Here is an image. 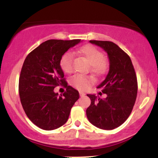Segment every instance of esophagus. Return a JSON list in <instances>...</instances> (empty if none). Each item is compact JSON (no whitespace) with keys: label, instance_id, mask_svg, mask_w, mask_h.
I'll list each match as a JSON object with an SVG mask.
<instances>
[{"label":"esophagus","instance_id":"obj_1","mask_svg":"<svg viewBox=\"0 0 158 158\" xmlns=\"http://www.w3.org/2000/svg\"><path fill=\"white\" fill-rule=\"evenodd\" d=\"M79 95H80V97H84L85 94L84 93H83V92L79 91Z\"/></svg>","mask_w":158,"mask_h":158}]
</instances>
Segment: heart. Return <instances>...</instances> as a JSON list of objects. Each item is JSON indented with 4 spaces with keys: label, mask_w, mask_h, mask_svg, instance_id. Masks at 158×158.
I'll return each instance as SVG.
<instances>
[{
    "label": "heart",
    "mask_w": 158,
    "mask_h": 158,
    "mask_svg": "<svg viewBox=\"0 0 158 158\" xmlns=\"http://www.w3.org/2000/svg\"><path fill=\"white\" fill-rule=\"evenodd\" d=\"M79 53L86 59L87 62L90 65V70L94 74L101 76L106 72L107 64L104 56L95 47L87 45L79 50ZM60 65L64 73H70L73 70V55L70 52L64 53L61 59ZM70 83L77 89L85 90L93 83V79L84 76L74 75L70 79Z\"/></svg>",
    "instance_id": "1"
}]
</instances>
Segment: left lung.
I'll return each mask as SVG.
<instances>
[{"label": "left lung", "mask_w": 158, "mask_h": 158, "mask_svg": "<svg viewBox=\"0 0 158 158\" xmlns=\"http://www.w3.org/2000/svg\"><path fill=\"white\" fill-rule=\"evenodd\" d=\"M108 54L109 70L97 88L107 95L100 99L95 94H87L91 103L86 115L94 126L112 130L123 124L131 113L137 94V81L130 57L117 44L108 41H90Z\"/></svg>", "instance_id": "1"}]
</instances>
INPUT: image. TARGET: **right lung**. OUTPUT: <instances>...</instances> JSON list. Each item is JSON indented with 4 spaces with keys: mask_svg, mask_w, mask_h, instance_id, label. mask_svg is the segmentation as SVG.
Returning a JSON list of instances; mask_svg holds the SVG:
<instances>
[{
    "mask_svg": "<svg viewBox=\"0 0 158 158\" xmlns=\"http://www.w3.org/2000/svg\"><path fill=\"white\" fill-rule=\"evenodd\" d=\"M81 41L48 40L25 59L19 78L20 99L28 118L41 129L50 131L66 123L79 99V91L63 79L60 61L69 49ZM62 84L66 91L59 95L54 88Z\"/></svg>",
    "mask_w": 158,
    "mask_h": 158,
    "instance_id": "1",
    "label": "right lung"
}]
</instances>
